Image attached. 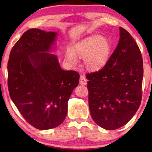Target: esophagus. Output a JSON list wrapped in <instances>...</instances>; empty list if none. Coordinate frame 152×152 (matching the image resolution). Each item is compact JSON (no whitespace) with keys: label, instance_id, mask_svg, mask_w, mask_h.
I'll list each match as a JSON object with an SVG mask.
<instances>
[{"label":"esophagus","instance_id":"esophagus-1","mask_svg":"<svg viewBox=\"0 0 152 152\" xmlns=\"http://www.w3.org/2000/svg\"><path fill=\"white\" fill-rule=\"evenodd\" d=\"M80 83L81 85H83V86H85V85L87 84V80L85 76L80 75Z\"/></svg>","mask_w":152,"mask_h":152}]
</instances>
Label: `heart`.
I'll return each instance as SVG.
<instances>
[{"mask_svg": "<svg viewBox=\"0 0 152 152\" xmlns=\"http://www.w3.org/2000/svg\"><path fill=\"white\" fill-rule=\"evenodd\" d=\"M73 51L68 49L66 59L69 63L74 64L77 62V56L83 57L87 69L96 70L107 63L111 52V46L106 38L100 35H93L80 42L74 46Z\"/></svg>", "mask_w": 152, "mask_h": 152, "instance_id": "obj_1", "label": "heart"}]
</instances>
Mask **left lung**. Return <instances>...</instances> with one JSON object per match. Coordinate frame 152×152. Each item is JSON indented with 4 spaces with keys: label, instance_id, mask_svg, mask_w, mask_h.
<instances>
[{
    "label": "left lung",
    "instance_id": "8db88e82",
    "mask_svg": "<svg viewBox=\"0 0 152 152\" xmlns=\"http://www.w3.org/2000/svg\"><path fill=\"white\" fill-rule=\"evenodd\" d=\"M143 60L131 35L119 27V41L107 63L86 74L92 119L100 127L115 130L127 124L140 105Z\"/></svg>",
    "mask_w": 152,
    "mask_h": 152
}]
</instances>
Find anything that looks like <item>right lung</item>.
<instances>
[{
	"mask_svg": "<svg viewBox=\"0 0 152 152\" xmlns=\"http://www.w3.org/2000/svg\"><path fill=\"white\" fill-rule=\"evenodd\" d=\"M57 35L31 28L13 46L8 62L10 97L28 124L40 130L61 125L67 114V102L78 86L80 74L63 70L57 57L46 52Z\"/></svg>",
	"mask_w": 152,
	"mask_h": 152,
	"instance_id": "obj_1",
	"label": "right lung"
}]
</instances>
